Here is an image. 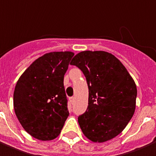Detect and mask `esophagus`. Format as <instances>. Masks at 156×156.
Instances as JSON below:
<instances>
[{
    "label": "esophagus",
    "mask_w": 156,
    "mask_h": 156,
    "mask_svg": "<svg viewBox=\"0 0 156 156\" xmlns=\"http://www.w3.org/2000/svg\"><path fill=\"white\" fill-rule=\"evenodd\" d=\"M69 101H70V103H73V102H74V98H73V97H72V98H69Z\"/></svg>",
    "instance_id": "obj_1"
}]
</instances>
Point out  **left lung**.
<instances>
[{"label": "left lung", "instance_id": "1", "mask_svg": "<svg viewBox=\"0 0 156 156\" xmlns=\"http://www.w3.org/2000/svg\"><path fill=\"white\" fill-rule=\"evenodd\" d=\"M70 64L83 72L88 87V106L78 118L82 131L94 142L112 139L133 116L135 82L119 59L107 52H81Z\"/></svg>", "mask_w": 156, "mask_h": 156}]
</instances>
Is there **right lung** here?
<instances>
[{
    "mask_svg": "<svg viewBox=\"0 0 156 156\" xmlns=\"http://www.w3.org/2000/svg\"><path fill=\"white\" fill-rule=\"evenodd\" d=\"M73 55L69 51L45 54L33 62L16 85V115L36 139L56 138L69 116L63 78Z\"/></svg>",
    "mask_w": 156,
    "mask_h": 156,
    "instance_id": "add662e5",
    "label": "right lung"
}]
</instances>
